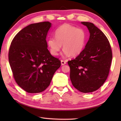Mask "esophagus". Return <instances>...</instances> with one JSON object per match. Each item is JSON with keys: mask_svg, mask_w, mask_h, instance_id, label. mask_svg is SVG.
I'll use <instances>...</instances> for the list:
<instances>
[{"mask_svg": "<svg viewBox=\"0 0 121 121\" xmlns=\"http://www.w3.org/2000/svg\"><path fill=\"white\" fill-rule=\"evenodd\" d=\"M61 65H65L66 64V62L65 61H64L63 60H61Z\"/></svg>", "mask_w": 121, "mask_h": 121, "instance_id": "obj_1", "label": "esophagus"}]
</instances>
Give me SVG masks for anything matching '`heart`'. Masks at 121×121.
<instances>
[{
	"label": "heart",
	"mask_w": 121,
	"mask_h": 121,
	"mask_svg": "<svg viewBox=\"0 0 121 121\" xmlns=\"http://www.w3.org/2000/svg\"><path fill=\"white\" fill-rule=\"evenodd\" d=\"M55 37L49 38L47 45L51 55L56 56L61 48L65 57L77 56L83 51L86 40V33L81 28H77L69 24H64L55 32Z\"/></svg>",
	"instance_id": "heart-1"
}]
</instances>
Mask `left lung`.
<instances>
[{"mask_svg":"<svg viewBox=\"0 0 121 121\" xmlns=\"http://www.w3.org/2000/svg\"><path fill=\"white\" fill-rule=\"evenodd\" d=\"M81 23L89 30V40L82 52L68 63L73 86L79 91L87 93L97 91L106 81L112 53L109 40L101 30L92 23Z\"/></svg>","mask_w":121,"mask_h":121,"instance_id":"1","label":"left lung"}]
</instances>
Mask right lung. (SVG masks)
<instances>
[{"instance_id":"add662e5","label":"right lung","mask_w":121,"mask_h":121,"mask_svg":"<svg viewBox=\"0 0 121 121\" xmlns=\"http://www.w3.org/2000/svg\"><path fill=\"white\" fill-rule=\"evenodd\" d=\"M49 22L31 24L15 36L9 61L15 82L29 93H39L49 86L61 62L51 56L46 42Z\"/></svg>"}]
</instances>
